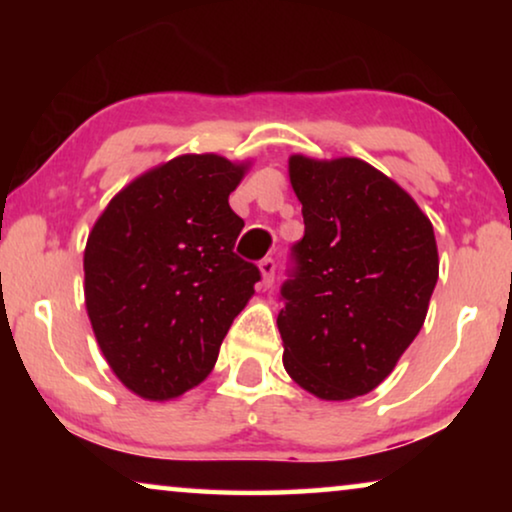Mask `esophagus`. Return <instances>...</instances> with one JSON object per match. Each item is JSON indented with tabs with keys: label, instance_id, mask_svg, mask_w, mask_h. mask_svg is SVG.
Here are the masks:
<instances>
[{
	"label": "esophagus",
	"instance_id": "1",
	"mask_svg": "<svg viewBox=\"0 0 512 512\" xmlns=\"http://www.w3.org/2000/svg\"><path fill=\"white\" fill-rule=\"evenodd\" d=\"M258 270H261V275H263V286H272V282H275L277 263L272 261V258H263V261L258 263Z\"/></svg>",
	"mask_w": 512,
	"mask_h": 512
}]
</instances>
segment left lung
I'll return each mask as SVG.
<instances>
[{
  "mask_svg": "<svg viewBox=\"0 0 512 512\" xmlns=\"http://www.w3.org/2000/svg\"><path fill=\"white\" fill-rule=\"evenodd\" d=\"M305 235L291 249L277 326L291 380L324 401L384 382L417 338L438 282L433 226L359 158H289Z\"/></svg>",
  "mask_w": 512,
  "mask_h": 512,
  "instance_id": "8db88e82",
  "label": "left lung"
}]
</instances>
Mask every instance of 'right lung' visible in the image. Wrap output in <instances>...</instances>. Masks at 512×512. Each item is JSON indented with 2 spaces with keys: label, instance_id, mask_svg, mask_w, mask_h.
<instances>
[{
  "label": "right lung",
  "instance_id": "add662e5",
  "mask_svg": "<svg viewBox=\"0 0 512 512\" xmlns=\"http://www.w3.org/2000/svg\"><path fill=\"white\" fill-rule=\"evenodd\" d=\"M247 163L186 153L116 193L88 235L86 310L109 368L130 391L170 401L212 373L261 272L235 254L228 205Z\"/></svg>",
  "mask_w": 512,
  "mask_h": 512
}]
</instances>
